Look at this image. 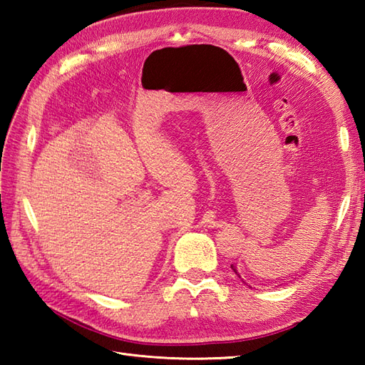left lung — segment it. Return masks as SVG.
Segmentation results:
<instances>
[{"mask_svg": "<svg viewBox=\"0 0 365 365\" xmlns=\"http://www.w3.org/2000/svg\"><path fill=\"white\" fill-rule=\"evenodd\" d=\"M232 269H234V271H235V274H237V276H238V277H240V274H238V273H237V269H235V267H234V265H232Z\"/></svg>", "mask_w": 365, "mask_h": 365, "instance_id": "left-lung-1", "label": "left lung"}]
</instances>
